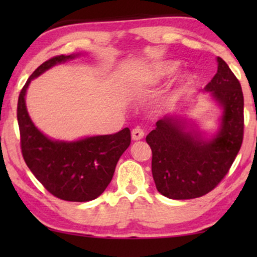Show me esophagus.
<instances>
[{"mask_svg": "<svg viewBox=\"0 0 257 257\" xmlns=\"http://www.w3.org/2000/svg\"><path fill=\"white\" fill-rule=\"evenodd\" d=\"M131 137H132V140H140L144 138V131L140 127H136L132 130V133H131Z\"/></svg>", "mask_w": 257, "mask_h": 257, "instance_id": "1", "label": "esophagus"}]
</instances>
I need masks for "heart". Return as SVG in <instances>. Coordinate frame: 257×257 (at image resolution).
<instances>
[{
    "label": "heart",
    "instance_id": "obj_1",
    "mask_svg": "<svg viewBox=\"0 0 257 257\" xmlns=\"http://www.w3.org/2000/svg\"><path fill=\"white\" fill-rule=\"evenodd\" d=\"M179 66H180V63L178 61H164L156 63L146 72L142 73L138 77L136 82L137 86H149L170 78L172 75H174L178 71ZM191 80L192 77L189 73H182L180 78H179V86L187 85V84L191 83Z\"/></svg>",
    "mask_w": 257,
    "mask_h": 257
}]
</instances>
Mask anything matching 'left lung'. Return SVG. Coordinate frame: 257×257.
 Masks as SVG:
<instances>
[{"instance_id":"left-lung-1","label":"left lung","mask_w":257,"mask_h":257,"mask_svg":"<svg viewBox=\"0 0 257 257\" xmlns=\"http://www.w3.org/2000/svg\"><path fill=\"white\" fill-rule=\"evenodd\" d=\"M217 72L203 91L221 110L220 127L206 138L198 126L177 114L165 115L149 133L152 175L158 192L187 200L207 194L234 163L243 139V93L227 63L217 57Z\"/></svg>"}]
</instances>
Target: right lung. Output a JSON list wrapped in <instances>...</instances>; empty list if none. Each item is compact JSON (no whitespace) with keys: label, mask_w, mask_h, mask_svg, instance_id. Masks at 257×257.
<instances>
[{"label":"right lung","mask_w":257,"mask_h":257,"mask_svg":"<svg viewBox=\"0 0 257 257\" xmlns=\"http://www.w3.org/2000/svg\"><path fill=\"white\" fill-rule=\"evenodd\" d=\"M79 55L56 56L35 70L20 93L17 121L22 156L37 180L56 198L86 202L98 198L111 182L119 158L131 144L130 130L125 127L114 135L85 137L72 142L55 140L35 126L26 105L31 80Z\"/></svg>","instance_id":"add662e5"}]
</instances>
